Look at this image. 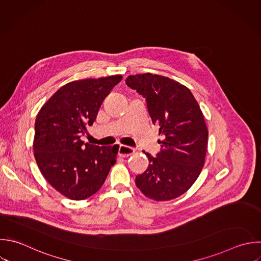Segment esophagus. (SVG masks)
<instances>
[{
  "label": "esophagus",
  "instance_id": "esophagus-1",
  "mask_svg": "<svg viewBox=\"0 0 261 261\" xmlns=\"http://www.w3.org/2000/svg\"><path fill=\"white\" fill-rule=\"evenodd\" d=\"M135 153V149L125 145H120L118 149V155L120 157H128L129 155Z\"/></svg>",
  "mask_w": 261,
  "mask_h": 261
}]
</instances>
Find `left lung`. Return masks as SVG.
<instances>
[{"mask_svg":"<svg viewBox=\"0 0 261 261\" xmlns=\"http://www.w3.org/2000/svg\"><path fill=\"white\" fill-rule=\"evenodd\" d=\"M125 84L145 98L163 138L156 156L143 151L149 166L136 176V186L150 199H174L191 188L203 168L208 140L203 113L191 91L168 77L144 73L127 76Z\"/></svg>","mask_w":261,"mask_h":261,"instance_id":"1","label":"left lung"}]
</instances>
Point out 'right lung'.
Instances as JSON below:
<instances>
[{
	"label": "right lung",
	"instance_id": "1",
	"mask_svg": "<svg viewBox=\"0 0 261 261\" xmlns=\"http://www.w3.org/2000/svg\"><path fill=\"white\" fill-rule=\"evenodd\" d=\"M121 80L117 74L71 82L60 88L38 113L36 161L48 182L69 199L84 200L97 193L116 162L119 146L99 147L81 138Z\"/></svg>",
	"mask_w": 261,
	"mask_h": 261
}]
</instances>
